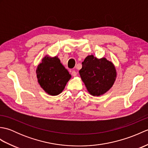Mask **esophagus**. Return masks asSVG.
I'll use <instances>...</instances> for the list:
<instances>
[{
  "instance_id": "esophagus-1",
  "label": "esophagus",
  "mask_w": 148,
  "mask_h": 148,
  "mask_svg": "<svg viewBox=\"0 0 148 148\" xmlns=\"http://www.w3.org/2000/svg\"><path fill=\"white\" fill-rule=\"evenodd\" d=\"M72 76H73L74 77H75V76H76L77 75V72L75 71H72Z\"/></svg>"
}]
</instances>
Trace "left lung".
I'll return each mask as SVG.
<instances>
[{"instance_id": "obj_1", "label": "left lung", "mask_w": 148, "mask_h": 148, "mask_svg": "<svg viewBox=\"0 0 148 148\" xmlns=\"http://www.w3.org/2000/svg\"><path fill=\"white\" fill-rule=\"evenodd\" d=\"M79 72L87 90L93 96L106 93L112 86L116 77V68L111 62L106 58L99 59L92 55L84 59Z\"/></svg>"}]
</instances>
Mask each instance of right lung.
Returning <instances> with one entry per match:
<instances>
[{
	"label": "right lung",
	"mask_w": 148,
	"mask_h": 148,
	"mask_svg": "<svg viewBox=\"0 0 148 148\" xmlns=\"http://www.w3.org/2000/svg\"><path fill=\"white\" fill-rule=\"evenodd\" d=\"M37 77L40 87L50 95H57L64 90L71 75L58 56H45L37 66Z\"/></svg>",
	"instance_id": "obj_1"
}]
</instances>
